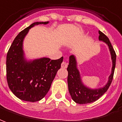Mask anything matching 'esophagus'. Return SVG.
Segmentation results:
<instances>
[{"mask_svg": "<svg viewBox=\"0 0 122 122\" xmlns=\"http://www.w3.org/2000/svg\"><path fill=\"white\" fill-rule=\"evenodd\" d=\"M67 66H68V64H67V63L65 62V61H63L62 63H61V68H67Z\"/></svg>", "mask_w": 122, "mask_h": 122, "instance_id": "34e87169", "label": "esophagus"}]
</instances>
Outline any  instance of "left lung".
<instances>
[{"mask_svg": "<svg viewBox=\"0 0 122 122\" xmlns=\"http://www.w3.org/2000/svg\"><path fill=\"white\" fill-rule=\"evenodd\" d=\"M99 40L103 41L108 45L111 55L112 67L111 74L109 76L107 83L102 88L92 89L85 86L82 83L79 72L77 68V62L74 55L69 57L68 71V86L70 94L75 102L79 104H85L95 102L103 95L109 89L113 79L116 66V55L109 38L102 31H99Z\"/></svg>", "mask_w": 122, "mask_h": 122, "instance_id": "8db88e82", "label": "left lung"}]
</instances>
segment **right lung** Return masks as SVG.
Returning <instances> with one entry per match:
<instances>
[{"label":"right lung","instance_id":"add662e5","mask_svg":"<svg viewBox=\"0 0 122 122\" xmlns=\"http://www.w3.org/2000/svg\"><path fill=\"white\" fill-rule=\"evenodd\" d=\"M48 22H33L18 34L6 57V78L11 92L20 100L35 102L45 97L50 89L63 57L51 60L47 57L27 61L22 44L29 30Z\"/></svg>","mask_w":122,"mask_h":122}]
</instances>
